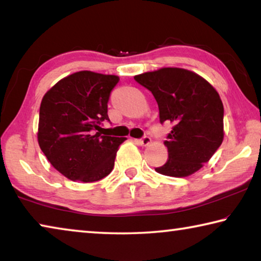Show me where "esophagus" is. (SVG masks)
Wrapping results in <instances>:
<instances>
[{
    "label": "esophagus",
    "instance_id": "1",
    "mask_svg": "<svg viewBox=\"0 0 261 261\" xmlns=\"http://www.w3.org/2000/svg\"><path fill=\"white\" fill-rule=\"evenodd\" d=\"M137 141V144H139V145H141V146H147L148 144H151V138H149L148 136H144L143 138L141 139H137L136 140Z\"/></svg>",
    "mask_w": 261,
    "mask_h": 261
}]
</instances>
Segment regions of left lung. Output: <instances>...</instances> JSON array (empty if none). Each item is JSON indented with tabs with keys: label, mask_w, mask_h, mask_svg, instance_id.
Returning a JSON list of instances; mask_svg holds the SVG:
<instances>
[{
	"label": "left lung",
	"mask_w": 261,
	"mask_h": 261,
	"mask_svg": "<svg viewBox=\"0 0 261 261\" xmlns=\"http://www.w3.org/2000/svg\"><path fill=\"white\" fill-rule=\"evenodd\" d=\"M155 98L160 122L173 123L165 145L168 160L159 174L187 177L208 162L223 140V105L211 84L179 68H162L135 76Z\"/></svg>",
	"instance_id": "8db88e82"
}]
</instances>
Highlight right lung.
<instances>
[{
	"label": "right lung",
	"mask_w": 261,
	"mask_h": 261,
	"mask_svg": "<svg viewBox=\"0 0 261 261\" xmlns=\"http://www.w3.org/2000/svg\"><path fill=\"white\" fill-rule=\"evenodd\" d=\"M118 81L113 74L79 71L61 79L43 95L39 146L67 178L96 182L113 170L118 146L126 138L101 135V125L109 121L107 103Z\"/></svg>",
	"instance_id": "1"
}]
</instances>
